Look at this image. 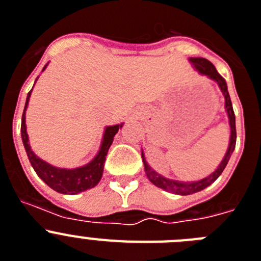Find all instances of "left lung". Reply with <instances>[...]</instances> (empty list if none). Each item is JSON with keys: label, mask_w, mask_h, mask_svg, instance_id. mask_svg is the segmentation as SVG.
<instances>
[{"label": "left lung", "mask_w": 261, "mask_h": 261, "mask_svg": "<svg viewBox=\"0 0 261 261\" xmlns=\"http://www.w3.org/2000/svg\"><path fill=\"white\" fill-rule=\"evenodd\" d=\"M189 62L199 74L206 76L207 79H210V80L215 81V83L218 84L219 89H221L222 94H223V97H225V109L228 117V124H230V142H228V147H227V151H226L225 158L222 159V162L219 163L217 169H215L213 173H210L209 176H206V177L197 181H178V180H172V178L164 177V176H162V174L158 173V172L153 171V169L149 167L148 163L146 162V156H144L143 151H142V160H143L144 171H146L148 180L151 181L153 185H156L158 188L164 189L165 192H169V193H173V194H178V196H188V194L197 193V192H201V190H203L205 188L209 187V185H212L213 182H214L219 176H221L223 169L226 168V165H227L231 155H232V152H234L235 144H237L235 114H234V110H232V103H231L226 80L218 73V71L215 69V67L209 62V60H206V59L203 58H189Z\"/></svg>", "instance_id": "obj_1"}]
</instances>
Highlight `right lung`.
<instances>
[{"instance_id":"right-lung-1","label":"right lung","mask_w":261,"mask_h":261,"mask_svg":"<svg viewBox=\"0 0 261 261\" xmlns=\"http://www.w3.org/2000/svg\"><path fill=\"white\" fill-rule=\"evenodd\" d=\"M48 63L44 65L43 71L46 69ZM42 71V72H43ZM38 80V79H36ZM33 89L29 92L26 98V105H24L23 114H22V124H21V135L22 142H23L24 149H26L27 158L30 160L31 165H33L34 171L36 174L42 178L51 189H54L58 193L62 194H77L81 193L84 190L92 189L96 187L99 182L103 173V163L106 160V155L108 151L112 146L113 140H114L115 134L118 133L119 128H122L123 123L114 124V126H106L105 131H103L102 142L99 146L98 152L94 158L90 160L88 164L83 165V167H77V168H59L55 165L49 164V163L44 162L39 156H36L34 151L31 149L30 143H29V135H27L26 130V110L29 106V101H30V96Z\"/></svg>"}]
</instances>
